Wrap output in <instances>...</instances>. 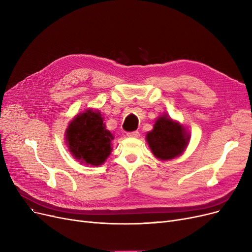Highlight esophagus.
<instances>
[{"label":"esophagus","mask_w":252,"mask_h":252,"mask_svg":"<svg viewBox=\"0 0 252 252\" xmlns=\"http://www.w3.org/2000/svg\"><path fill=\"white\" fill-rule=\"evenodd\" d=\"M126 135L130 138H138L140 136V133L138 130H134V131H129V133H127Z\"/></svg>","instance_id":"obj_1"}]
</instances>
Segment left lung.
Wrapping results in <instances>:
<instances>
[{"mask_svg": "<svg viewBox=\"0 0 252 252\" xmlns=\"http://www.w3.org/2000/svg\"><path fill=\"white\" fill-rule=\"evenodd\" d=\"M146 138L152 153L161 160L173 159L181 155L189 141L185 128L166 115L157 119Z\"/></svg>", "mask_w": 252, "mask_h": 252, "instance_id": "8db88e82", "label": "left lung"}]
</instances>
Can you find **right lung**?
Wrapping results in <instances>:
<instances>
[{"instance_id": "add662e5", "label": "right lung", "mask_w": 252, "mask_h": 252, "mask_svg": "<svg viewBox=\"0 0 252 252\" xmlns=\"http://www.w3.org/2000/svg\"><path fill=\"white\" fill-rule=\"evenodd\" d=\"M109 130L105 128L99 111L87 110L77 115L66 130V142L72 155L87 164L100 165L111 153Z\"/></svg>"}]
</instances>
